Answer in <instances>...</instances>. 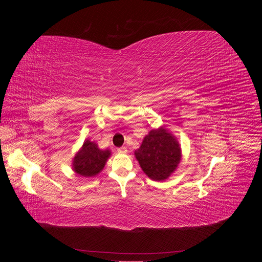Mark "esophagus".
Listing matches in <instances>:
<instances>
[{
    "label": "esophagus",
    "instance_id": "esophagus-1",
    "mask_svg": "<svg viewBox=\"0 0 262 262\" xmlns=\"http://www.w3.org/2000/svg\"><path fill=\"white\" fill-rule=\"evenodd\" d=\"M117 150H118V153H126V152H128V149H126V147H125V146L119 147Z\"/></svg>",
    "mask_w": 262,
    "mask_h": 262
}]
</instances>
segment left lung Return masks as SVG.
<instances>
[{"label":"left lung","instance_id":"1","mask_svg":"<svg viewBox=\"0 0 262 262\" xmlns=\"http://www.w3.org/2000/svg\"><path fill=\"white\" fill-rule=\"evenodd\" d=\"M134 155L145 175L161 181L176 170L181 160V149L176 138L161 126L148 132Z\"/></svg>","mask_w":262,"mask_h":262}]
</instances>
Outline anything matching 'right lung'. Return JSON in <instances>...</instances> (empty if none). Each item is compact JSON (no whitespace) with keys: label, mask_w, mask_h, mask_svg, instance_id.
<instances>
[{"label":"right lung","mask_w":262,"mask_h":262,"mask_svg":"<svg viewBox=\"0 0 262 262\" xmlns=\"http://www.w3.org/2000/svg\"><path fill=\"white\" fill-rule=\"evenodd\" d=\"M109 156V149H100L96 143L86 140L73 158V170L78 176L94 177L104 169Z\"/></svg>","instance_id":"1"}]
</instances>
